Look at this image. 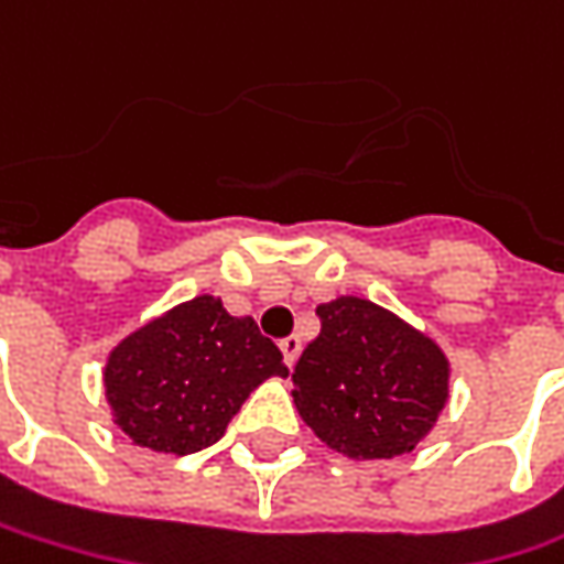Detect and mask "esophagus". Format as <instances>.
<instances>
[{"label":"esophagus","instance_id":"obj_1","mask_svg":"<svg viewBox=\"0 0 564 564\" xmlns=\"http://www.w3.org/2000/svg\"><path fill=\"white\" fill-rule=\"evenodd\" d=\"M279 348H282V355H285V364L294 367V360H297V355H301V338L285 336L282 341H279Z\"/></svg>","mask_w":564,"mask_h":564}]
</instances>
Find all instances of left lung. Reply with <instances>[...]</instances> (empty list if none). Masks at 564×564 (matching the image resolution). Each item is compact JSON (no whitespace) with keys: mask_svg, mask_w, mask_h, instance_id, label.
Returning <instances> with one entry per match:
<instances>
[{"mask_svg":"<svg viewBox=\"0 0 564 564\" xmlns=\"http://www.w3.org/2000/svg\"><path fill=\"white\" fill-rule=\"evenodd\" d=\"M316 316L319 336L292 373L297 414L348 458L414 452L448 401L440 345L355 294L319 304Z\"/></svg>","mask_w":564,"mask_h":564,"instance_id":"1","label":"left lung"}]
</instances>
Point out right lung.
Returning <instances> with one entry per match:
<instances>
[{
    "instance_id": "obj_1",
    "label": "right lung",
    "mask_w": 564,
    "mask_h": 564,
    "mask_svg": "<svg viewBox=\"0 0 564 564\" xmlns=\"http://www.w3.org/2000/svg\"><path fill=\"white\" fill-rule=\"evenodd\" d=\"M270 377H289L282 351L250 316H231L213 294L121 338L102 370L124 436L163 455L219 443L245 399Z\"/></svg>"
}]
</instances>
